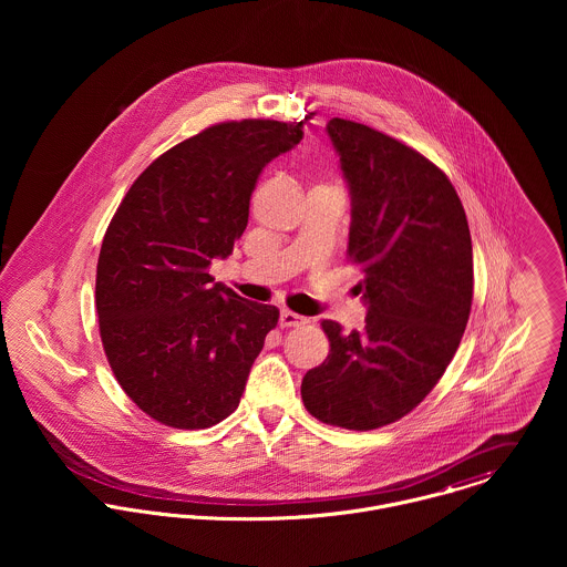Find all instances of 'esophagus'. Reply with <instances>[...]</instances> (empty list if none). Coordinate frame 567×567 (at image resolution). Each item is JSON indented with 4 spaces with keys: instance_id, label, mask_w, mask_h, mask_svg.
Listing matches in <instances>:
<instances>
[{
    "instance_id": "34e87169",
    "label": "esophagus",
    "mask_w": 567,
    "mask_h": 567,
    "mask_svg": "<svg viewBox=\"0 0 567 567\" xmlns=\"http://www.w3.org/2000/svg\"><path fill=\"white\" fill-rule=\"evenodd\" d=\"M306 321H308V319H303L301 315H295V312H290V310H284L281 317H279V324H281V327H299V324H303Z\"/></svg>"
}]
</instances>
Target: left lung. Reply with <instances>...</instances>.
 Returning <instances> with one entry per match:
<instances>
[{
    "label": "left lung",
    "mask_w": 567,
    "mask_h": 567,
    "mask_svg": "<svg viewBox=\"0 0 567 567\" xmlns=\"http://www.w3.org/2000/svg\"><path fill=\"white\" fill-rule=\"evenodd\" d=\"M327 135L351 196L347 255L362 266V329L323 321L329 355L301 398L319 421L375 430L421 404L452 362L474 299V252L463 203L414 148L333 117Z\"/></svg>",
    "instance_id": "1"
}]
</instances>
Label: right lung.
<instances>
[{
    "mask_svg": "<svg viewBox=\"0 0 567 567\" xmlns=\"http://www.w3.org/2000/svg\"><path fill=\"white\" fill-rule=\"evenodd\" d=\"M301 122H223L151 163L120 203L100 248L95 310L106 360L124 393L178 430L227 419L275 306L214 284L248 223L255 183L303 140Z\"/></svg>",
    "mask_w": 567,
    "mask_h": 567,
    "instance_id": "right-lung-1",
    "label": "right lung"
}]
</instances>
